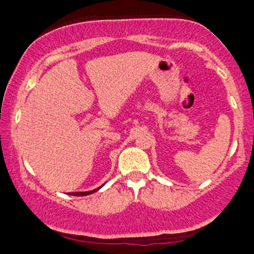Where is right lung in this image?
Segmentation results:
<instances>
[{
    "label": "right lung",
    "mask_w": 254,
    "mask_h": 254,
    "mask_svg": "<svg viewBox=\"0 0 254 254\" xmlns=\"http://www.w3.org/2000/svg\"><path fill=\"white\" fill-rule=\"evenodd\" d=\"M99 189H101V187L97 189H93V190H89V191H75V193H70V194H72V195H77V196H84V195H89V194H93L94 191L99 190Z\"/></svg>",
    "instance_id": "obj_1"
}]
</instances>
